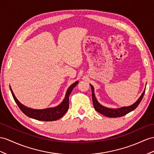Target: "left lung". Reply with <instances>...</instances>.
<instances>
[{"label":"left lung","mask_w":154,"mask_h":154,"mask_svg":"<svg viewBox=\"0 0 154 154\" xmlns=\"http://www.w3.org/2000/svg\"><path fill=\"white\" fill-rule=\"evenodd\" d=\"M91 88V91H92V100H93V106H94L95 109L97 112H99L100 114H103L104 116H106V117L108 118H117V117H121V116H124L127 114L129 113L130 112L134 110L135 108L138 106V104H140L141 102V100L143 98L144 93H145V89L143 91V93H142L141 96L138 98V99L136 101L135 103L133 104L132 105L129 106H123L119 108H109L104 106L97 101L95 93H94V88L93 86L90 84Z\"/></svg>","instance_id":"1"}]
</instances>
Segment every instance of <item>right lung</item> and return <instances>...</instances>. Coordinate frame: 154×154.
Here are the masks:
<instances>
[{"label": "right lung", "mask_w": 154, "mask_h": 154, "mask_svg": "<svg viewBox=\"0 0 154 154\" xmlns=\"http://www.w3.org/2000/svg\"><path fill=\"white\" fill-rule=\"evenodd\" d=\"M78 84V81H76V82H74V84H72L70 86V87L68 88V89H67L64 99H63L62 103L60 104H59L58 106L54 108H46V109H42V110L32 109V108H28L27 106H24L23 104H22L20 101L17 99L10 86V89L15 102L16 103L19 108H20V110L23 112V113H24L26 116H27L29 118L37 119V120L51 122V121L57 120L58 119L62 118L63 116H64V114L66 113V111L68 110L69 107V95L71 93V92H72L73 88Z\"/></svg>", "instance_id": "add662e5"}]
</instances>
